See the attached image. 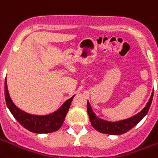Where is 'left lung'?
<instances>
[{"label": "left lung", "mask_w": 158, "mask_h": 158, "mask_svg": "<svg viewBox=\"0 0 158 158\" xmlns=\"http://www.w3.org/2000/svg\"><path fill=\"white\" fill-rule=\"evenodd\" d=\"M153 93H154V91H152V96L150 97L149 101H148L146 106L139 113H137L136 115L131 117V118L123 119L121 121H118V122H109V121H106L104 119L97 118L92 111V108H91L89 102H87V112L89 114L91 125L97 131L103 133V134L113 135L124 134L127 131H129V129L134 128L144 117L146 116V113H148L152 102Z\"/></svg>", "instance_id": "left-lung-1"}]
</instances>
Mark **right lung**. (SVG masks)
I'll use <instances>...</instances> for the list:
<instances>
[{"mask_svg": "<svg viewBox=\"0 0 158 158\" xmlns=\"http://www.w3.org/2000/svg\"><path fill=\"white\" fill-rule=\"evenodd\" d=\"M73 97L74 96H72L68 101H66L58 110H56V112L51 114L45 116L32 115L20 110L14 105V103L12 102L9 96L6 79H5V99L6 106L16 120L23 127H24L26 129L33 133L46 134V133L55 132L58 130L64 122V119L69 112Z\"/></svg>", "mask_w": 158, "mask_h": 158, "instance_id": "add662e5", "label": "right lung"}]
</instances>
